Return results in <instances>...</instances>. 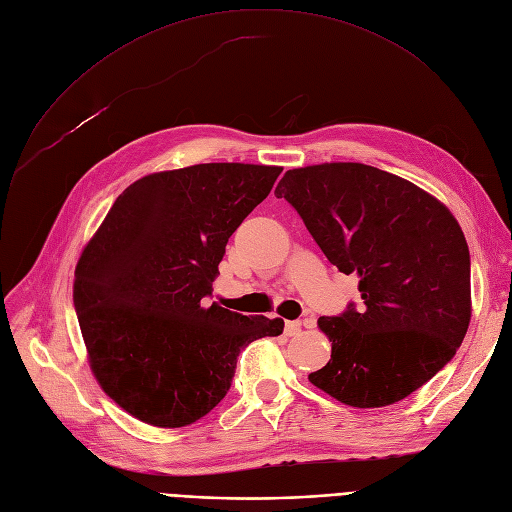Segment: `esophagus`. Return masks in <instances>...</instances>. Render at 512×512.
Listing matches in <instances>:
<instances>
[{
	"mask_svg": "<svg viewBox=\"0 0 512 512\" xmlns=\"http://www.w3.org/2000/svg\"><path fill=\"white\" fill-rule=\"evenodd\" d=\"M301 328H303L301 321H286L284 332H286V336H297L301 332Z\"/></svg>",
	"mask_w": 512,
	"mask_h": 512,
	"instance_id": "34e87169",
	"label": "esophagus"
}]
</instances>
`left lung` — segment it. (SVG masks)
Segmentation results:
<instances>
[{
  "mask_svg": "<svg viewBox=\"0 0 512 512\" xmlns=\"http://www.w3.org/2000/svg\"><path fill=\"white\" fill-rule=\"evenodd\" d=\"M361 305L317 326L332 359L309 382L344 405L388 407L456 355L471 319V257L454 215L413 182L365 164L288 170L276 188Z\"/></svg>",
  "mask_w": 512,
  "mask_h": 512,
  "instance_id": "1",
  "label": "left lung"
}]
</instances>
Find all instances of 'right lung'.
I'll use <instances>...</instances> for the list:
<instances>
[{"label": "right lung", "instance_id": "right-lung-1", "mask_svg": "<svg viewBox=\"0 0 512 512\" xmlns=\"http://www.w3.org/2000/svg\"><path fill=\"white\" fill-rule=\"evenodd\" d=\"M282 168L199 164L130 184L87 249L74 307L103 392L149 425L182 427L228 394L242 348L282 319L209 305L228 238Z\"/></svg>", "mask_w": 512, "mask_h": 512}]
</instances>
